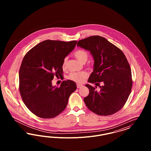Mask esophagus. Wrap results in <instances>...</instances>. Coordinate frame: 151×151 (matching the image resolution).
Returning a JSON list of instances; mask_svg holds the SVG:
<instances>
[{"label": "esophagus", "mask_w": 151, "mask_h": 151, "mask_svg": "<svg viewBox=\"0 0 151 151\" xmlns=\"http://www.w3.org/2000/svg\"><path fill=\"white\" fill-rule=\"evenodd\" d=\"M83 85L82 84H77V88H80L81 87H83Z\"/></svg>", "instance_id": "1"}]
</instances>
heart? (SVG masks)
<instances>
[{
	"mask_svg": "<svg viewBox=\"0 0 151 151\" xmlns=\"http://www.w3.org/2000/svg\"><path fill=\"white\" fill-rule=\"evenodd\" d=\"M73 55L80 62L82 63H85L88 58V54L85 50H78L74 52ZM67 62V58H65L63 62V68H65L66 67ZM88 76V74L86 72H72L70 73L69 76V79L77 83H83L85 79Z\"/></svg>",
	"mask_w": 151,
	"mask_h": 151,
	"instance_id": "obj_1",
	"label": "heart"
}]
</instances>
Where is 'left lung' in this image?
Instances as JSON below:
<instances>
[{"label":"left lung","mask_w":151,"mask_h":151,"mask_svg":"<svg viewBox=\"0 0 151 151\" xmlns=\"http://www.w3.org/2000/svg\"><path fill=\"white\" fill-rule=\"evenodd\" d=\"M77 46L89 51L93 58V71L88 82L96 86L102 83L99 91L88 84L86 85L89 91L84 99L87 108L99 115L114 114L125 104L132 85L131 70L124 54L101 36L80 40Z\"/></svg>","instance_id":"left-lung-1"}]
</instances>
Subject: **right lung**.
<instances>
[{"instance_id": "add662e5", "label": "right lung", "mask_w": 151, "mask_h": 151, "mask_svg": "<svg viewBox=\"0 0 151 151\" xmlns=\"http://www.w3.org/2000/svg\"><path fill=\"white\" fill-rule=\"evenodd\" d=\"M76 41L45 40L26 54L19 71L20 93L29 110L42 118L57 116L66 108L69 97L77 88L75 82L63 81L52 86L54 77H62L63 62Z\"/></svg>"}]
</instances>
